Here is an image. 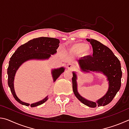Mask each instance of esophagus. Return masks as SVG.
Returning a JSON list of instances; mask_svg holds the SVG:
<instances>
[{"mask_svg": "<svg viewBox=\"0 0 129 129\" xmlns=\"http://www.w3.org/2000/svg\"><path fill=\"white\" fill-rule=\"evenodd\" d=\"M67 68H68V69L72 71H73V70L75 69V66L72 64H69L67 65Z\"/></svg>", "mask_w": 129, "mask_h": 129, "instance_id": "1", "label": "esophagus"}]
</instances>
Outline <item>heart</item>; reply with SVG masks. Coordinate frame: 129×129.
Returning <instances> with one entry per match:
<instances>
[{"instance_id":"obj_1","label":"heart","mask_w":129,"mask_h":129,"mask_svg":"<svg viewBox=\"0 0 129 129\" xmlns=\"http://www.w3.org/2000/svg\"><path fill=\"white\" fill-rule=\"evenodd\" d=\"M72 50L77 54L82 56H87L91 53V48L89 45L83 43H77L72 47Z\"/></svg>"}]
</instances>
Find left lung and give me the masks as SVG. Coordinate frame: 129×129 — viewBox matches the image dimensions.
Masks as SVG:
<instances>
[{"label": "left lung", "instance_id": "1", "mask_svg": "<svg viewBox=\"0 0 129 129\" xmlns=\"http://www.w3.org/2000/svg\"><path fill=\"white\" fill-rule=\"evenodd\" d=\"M93 48V56L78 60L82 71L101 72L108 77L109 88L108 92L97 102L88 101L81 97L77 89V76L73 72V90L76 97L85 105L90 108L105 106L110 103L119 91L121 85L122 71L121 63L112 50L94 39H86Z\"/></svg>", "mask_w": 129, "mask_h": 129}]
</instances>
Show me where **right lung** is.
<instances>
[{
	"label": "right lung",
	"mask_w": 129,
	"mask_h": 129,
	"mask_svg": "<svg viewBox=\"0 0 129 129\" xmlns=\"http://www.w3.org/2000/svg\"><path fill=\"white\" fill-rule=\"evenodd\" d=\"M59 43L60 40L55 38L40 37L33 39L21 45L12 54L10 58L9 66L7 69L8 84L14 99L19 103L27 106L30 105V107H35L44 103L48 100V97H47L41 101L31 105L20 101L15 92L14 77L17 69L23 62L31 59H47L50 57L51 54L56 53V49L59 46ZM64 68L61 67L52 71V73L54 81H55L61 74L64 72Z\"/></svg>",
	"instance_id": "right-lung-1"
}]
</instances>
